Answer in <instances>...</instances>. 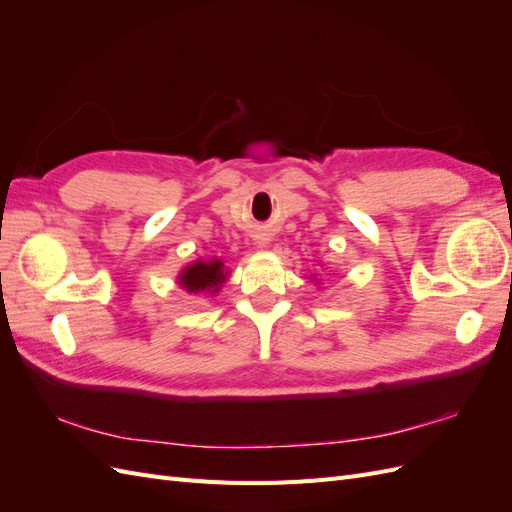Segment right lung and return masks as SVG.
I'll use <instances>...</instances> for the list:
<instances>
[{
	"label": "right lung",
	"instance_id": "obj_1",
	"mask_svg": "<svg viewBox=\"0 0 512 512\" xmlns=\"http://www.w3.org/2000/svg\"><path fill=\"white\" fill-rule=\"evenodd\" d=\"M228 271L224 262L218 258L211 260H196L185 267L179 275V286L188 292H220L226 282Z\"/></svg>",
	"mask_w": 512,
	"mask_h": 512
}]
</instances>
